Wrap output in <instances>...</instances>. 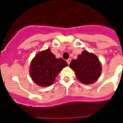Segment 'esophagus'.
Returning a JSON list of instances; mask_svg holds the SVG:
<instances>
[{
  "label": "esophagus",
  "instance_id": "34e87169",
  "mask_svg": "<svg viewBox=\"0 0 123 123\" xmlns=\"http://www.w3.org/2000/svg\"><path fill=\"white\" fill-rule=\"evenodd\" d=\"M70 61H71V59H68L67 60V63H68V64H70Z\"/></svg>",
  "mask_w": 123,
  "mask_h": 123
}]
</instances>
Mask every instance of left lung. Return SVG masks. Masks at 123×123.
Returning <instances> with one entry per match:
<instances>
[{
	"label": "left lung",
	"mask_w": 123,
	"mask_h": 123,
	"mask_svg": "<svg viewBox=\"0 0 123 123\" xmlns=\"http://www.w3.org/2000/svg\"><path fill=\"white\" fill-rule=\"evenodd\" d=\"M70 67L74 71L78 79L84 84L94 82L99 77L101 71L98 57L86 51L79 55L77 59L72 60Z\"/></svg>",
	"instance_id": "1"
}]
</instances>
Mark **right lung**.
<instances>
[{
    "label": "right lung",
    "instance_id": "obj_1",
    "mask_svg": "<svg viewBox=\"0 0 123 123\" xmlns=\"http://www.w3.org/2000/svg\"><path fill=\"white\" fill-rule=\"evenodd\" d=\"M68 63L62 58L56 59L50 49L38 53L31 63L30 75L33 81L41 86L53 84L60 71Z\"/></svg>",
    "mask_w": 123,
    "mask_h": 123
}]
</instances>
